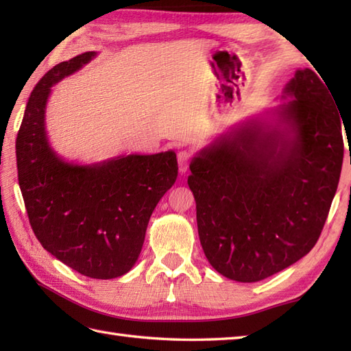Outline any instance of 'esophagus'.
I'll list each match as a JSON object with an SVG mask.
<instances>
[{"instance_id": "esophagus-1", "label": "esophagus", "mask_w": 351, "mask_h": 351, "mask_svg": "<svg viewBox=\"0 0 351 351\" xmlns=\"http://www.w3.org/2000/svg\"><path fill=\"white\" fill-rule=\"evenodd\" d=\"M191 152L187 151V149H184V151L178 152V164H180V171L181 173H185V171L189 170V164L191 161Z\"/></svg>"}]
</instances>
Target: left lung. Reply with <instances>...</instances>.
<instances>
[{
    "label": "left lung",
    "mask_w": 351,
    "mask_h": 351,
    "mask_svg": "<svg viewBox=\"0 0 351 351\" xmlns=\"http://www.w3.org/2000/svg\"><path fill=\"white\" fill-rule=\"evenodd\" d=\"M323 81L297 71L276 125L244 123L190 164L200 244L228 279L263 280L318 241L344 156L338 106Z\"/></svg>",
    "instance_id": "8db88e82"
}]
</instances>
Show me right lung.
Returning a JSON list of instances; mask_svg holds the SVG:
<instances>
[{"instance_id":"1","label":"right lung","mask_w":351,"mask_h":351,"mask_svg":"<svg viewBox=\"0 0 351 351\" xmlns=\"http://www.w3.org/2000/svg\"><path fill=\"white\" fill-rule=\"evenodd\" d=\"M96 56L62 62L36 84L16 138L18 180L29 225L42 247L93 279L128 273L143 247L149 219L178 176L173 151L117 156L78 166L52 151L45 132L51 86Z\"/></svg>"}]
</instances>
